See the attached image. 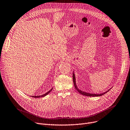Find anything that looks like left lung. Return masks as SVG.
<instances>
[{
	"mask_svg": "<svg viewBox=\"0 0 130 130\" xmlns=\"http://www.w3.org/2000/svg\"><path fill=\"white\" fill-rule=\"evenodd\" d=\"M73 83H74V87L75 88V89L77 90V91L80 93V94H82V95H86V96H88V97H99V96H101V95H104V94L106 93L107 92L109 91V89L108 90H107V91H106V92H104V93H100V94H95V93H89V92H84V91H82V90L79 89L77 86H76V78H75V74L73 72Z\"/></svg>",
	"mask_w": 130,
	"mask_h": 130,
	"instance_id": "left-lung-1",
	"label": "left lung"
}]
</instances>
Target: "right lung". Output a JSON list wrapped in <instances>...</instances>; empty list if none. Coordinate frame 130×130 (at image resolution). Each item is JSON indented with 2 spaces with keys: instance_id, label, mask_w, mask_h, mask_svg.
Here are the masks:
<instances>
[{
  "instance_id": "right-lung-1",
  "label": "right lung",
  "mask_w": 130,
  "mask_h": 130,
  "mask_svg": "<svg viewBox=\"0 0 130 130\" xmlns=\"http://www.w3.org/2000/svg\"><path fill=\"white\" fill-rule=\"evenodd\" d=\"M53 88H52L51 89H50L49 91H48L47 92H46V93H44V94H42V95H30L31 97H33V98H41V97H44V96H46V95H47L48 93H49L50 92V91H52V90H53Z\"/></svg>"
}]
</instances>
